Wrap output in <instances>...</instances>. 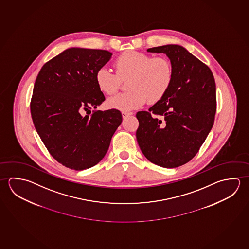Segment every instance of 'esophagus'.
I'll return each instance as SVG.
<instances>
[{
  "instance_id": "34e87169",
  "label": "esophagus",
  "mask_w": 249,
  "mask_h": 249,
  "mask_svg": "<svg viewBox=\"0 0 249 249\" xmlns=\"http://www.w3.org/2000/svg\"><path fill=\"white\" fill-rule=\"evenodd\" d=\"M132 112H126V111H122V117L123 118H127L128 116H131L132 115Z\"/></svg>"
}]
</instances>
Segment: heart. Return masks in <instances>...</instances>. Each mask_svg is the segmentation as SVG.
<instances>
[{
    "label": "heart",
    "instance_id": "obj_1",
    "mask_svg": "<svg viewBox=\"0 0 249 249\" xmlns=\"http://www.w3.org/2000/svg\"><path fill=\"white\" fill-rule=\"evenodd\" d=\"M116 74L108 68H99L96 72V83L102 92L113 95L122 81L127 82L128 92L118 94L108 99L111 108L130 110L139 108L146 101L154 104L168 91L173 77L171 61L163 55L153 56L143 52L128 51L114 62Z\"/></svg>",
    "mask_w": 249,
    "mask_h": 249
}]
</instances>
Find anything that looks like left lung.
<instances>
[{
  "mask_svg": "<svg viewBox=\"0 0 249 249\" xmlns=\"http://www.w3.org/2000/svg\"><path fill=\"white\" fill-rule=\"evenodd\" d=\"M173 69L168 91L148 111H139L136 137L153 164L175 168L189 162L211 131L216 112V86L209 67L176 44L154 47Z\"/></svg>",
  "mask_w": 249,
  "mask_h": 249,
  "instance_id": "1",
  "label": "left lung"
}]
</instances>
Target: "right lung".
Returning <instances> with one entry per match:
<instances>
[{
  "mask_svg": "<svg viewBox=\"0 0 249 249\" xmlns=\"http://www.w3.org/2000/svg\"><path fill=\"white\" fill-rule=\"evenodd\" d=\"M111 55L70 48L47 62L36 79L30 103L35 128L51 156L68 168L82 171L99 163L122 123L116 109L90 111L106 100L95 76Z\"/></svg>",
  "mask_w": 249,
  "mask_h": 249,
  "instance_id": "right-lung-1",
  "label": "right lung"
}]
</instances>
